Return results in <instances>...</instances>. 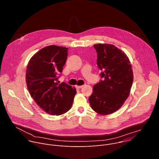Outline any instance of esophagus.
Masks as SVG:
<instances>
[{"instance_id": "1", "label": "esophagus", "mask_w": 159, "mask_h": 159, "mask_svg": "<svg viewBox=\"0 0 159 159\" xmlns=\"http://www.w3.org/2000/svg\"><path fill=\"white\" fill-rule=\"evenodd\" d=\"M83 87V85H76L75 86V87L77 88V89H80V88H82Z\"/></svg>"}]
</instances>
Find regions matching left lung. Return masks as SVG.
<instances>
[{
    "mask_svg": "<svg viewBox=\"0 0 159 159\" xmlns=\"http://www.w3.org/2000/svg\"><path fill=\"white\" fill-rule=\"evenodd\" d=\"M97 65L102 80L94 85L89 98L91 108L107 115L118 110L128 98L133 81L129 60L124 52L111 44H96Z\"/></svg>",
    "mask_w": 159,
    "mask_h": 159,
    "instance_id": "left-lung-1",
    "label": "left lung"
}]
</instances>
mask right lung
Returning a JSON list of instances; mask_svg holds the SVG:
<instances>
[{
  "label": "right lung",
  "instance_id": "add662e5",
  "mask_svg": "<svg viewBox=\"0 0 159 159\" xmlns=\"http://www.w3.org/2000/svg\"><path fill=\"white\" fill-rule=\"evenodd\" d=\"M68 48L50 45L36 52L30 60L26 72L29 93L35 102L51 115L69 111L77 93L75 87L60 83L68 56Z\"/></svg>",
  "mask_w": 159,
  "mask_h": 159
}]
</instances>
